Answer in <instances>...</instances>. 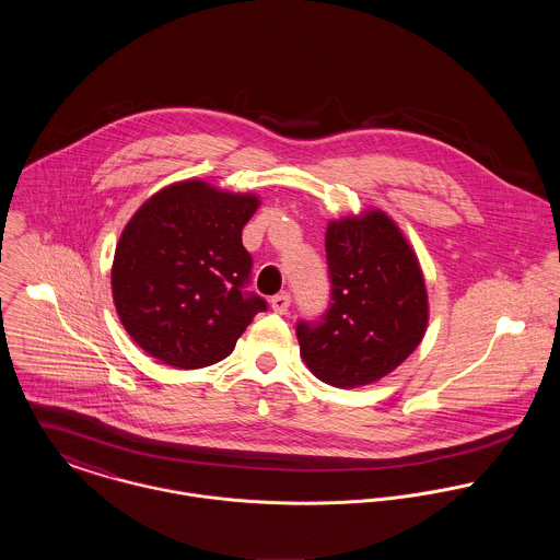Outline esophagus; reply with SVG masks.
Masks as SVG:
<instances>
[{"instance_id":"1","label":"esophagus","mask_w":560,"mask_h":560,"mask_svg":"<svg viewBox=\"0 0 560 560\" xmlns=\"http://www.w3.org/2000/svg\"><path fill=\"white\" fill-rule=\"evenodd\" d=\"M290 294L288 292H281V294H277V296H272L270 299V306H272V311L275 313H279V315H285L288 313V308H290Z\"/></svg>"}]
</instances>
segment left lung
<instances>
[{
	"label": "left lung",
	"mask_w": 560,
	"mask_h": 560,
	"mask_svg": "<svg viewBox=\"0 0 560 560\" xmlns=\"http://www.w3.org/2000/svg\"><path fill=\"white\" fill-rule=\"evenodd\" d=\"M332 302L296 328L301 355L324 384L360 387L400 366L424 339L429 294L411 243L380 209L326 228Z\"/></svg>",
	"instance_id": "obj_1"
}]
</instances>
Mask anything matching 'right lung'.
I'll use <instances>...</instances> for the list:
<instances>
[{"mask_svg":"<svg viewBox=\"0 0 560 560\" xmlns=\"http://www.w3.org/2000/svg\"><path fill=\"white\" fill-rule=\"evenodd\" d=\"M256 194L223 191L200 178L153 194L128 221L110 283L131 341L176 369L228 358L266 302L245 294L252 256L245 223Z\"/></svg>","mask_w":560,"mask_h":560,"instance_id":"right-lung-1","label":"right lung"}]
</instances>
